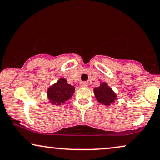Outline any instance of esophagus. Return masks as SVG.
Here are the masks:
<instances>
[{
	"label": "esophagus",
	"instance_id": "obj_1",
	"mask_svg": "<svg viewBox=\"0 0 160 160\" xmlns=\"http://www.w3.org/2000/svg\"><path fill=\"white\" fill-rule=\"evenodd\" d=\"M80 87H82V88H86L88 86V83L86 82H81L80 83Z\"/></svg>",
	"mask_w": 160,
	"mask_h": 160
}]
</instances>
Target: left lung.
Returning a JSON list of instances; mask_svg holds the SVG:
<instances>
[{
    "mask_svg": "<svg viewBox=\"0 0 160 160\" xmlns=\"http://www.w3.org/2000/svg\"><path fill=\"white\" fill-rule=\"evenodd\" d=\"M94 94L97 100L104 106H110L117 100V96L106 82H101L100 86L94 88Z\"/></svg>",
    "mask_w": 160,
    "mask_h": 160,
    "instance_id": "8db88e82",
    "label": "left lung"
}]
</instances>
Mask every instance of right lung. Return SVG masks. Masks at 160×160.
I'll return each mask as SVG.
<instances>
[{"instance_id": "add662e5", "label": "right lung", "mask_w": 160, "mask_h": 160, "mask_svg": "<svg viewBox=\"0 0 160 160\" xmlns=\"http://www.w3.org/2000/svg\"><path fill=\"white\" fill-rule=\"evenodd\" d=\"M75 88L68 84L65 78H61L47 89V97L52 104L60 106L69 100L74 94Z\"/></svg>"}]
</instances>
